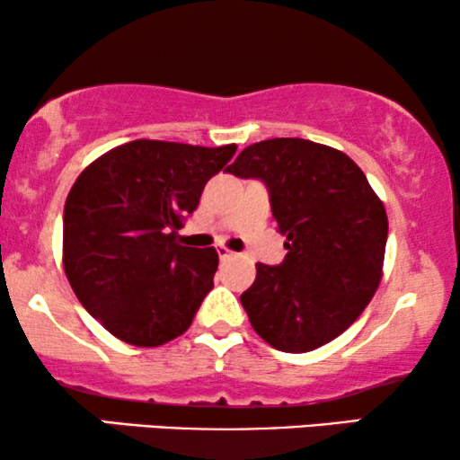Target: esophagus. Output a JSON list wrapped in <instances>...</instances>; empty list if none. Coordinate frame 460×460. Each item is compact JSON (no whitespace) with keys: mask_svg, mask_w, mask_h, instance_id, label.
Returning a JSON list of instances; mask_svg holds the SVG:
<instances>
[{"mask_svg":"<svg viewBox=\"0 0 460 460\" xmlns=\"http://www.w3.org/2000/svg\"><path fill=\"white\" fill-rule=\"evenodd\" d=\"M217 255H219V260H228V258H234V252H230L228 247H224V244H219L217 247Z\"/></svg>","mask_w":460,"mask_h":460,"instance_id":"1","label":"esophagus"}]
</instances>
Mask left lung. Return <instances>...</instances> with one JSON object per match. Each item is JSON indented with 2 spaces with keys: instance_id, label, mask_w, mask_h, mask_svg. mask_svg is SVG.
Here are the masks:
<instances>
[{
  "instance_id": "obj_1",
  "label": "left lung",
  "mask_w": 460,
  "mask_h": 460,
  "mask_svg": "<svg viewBox=\"0 0 460 460\" xmlns=\"http://www.w3.org/2000/svg\"><path fill=\"white\" fill-rule=\"evenodd\" d=\"M260 179L285 241L283 264H255L241 296L258 336L283 353H308L355 323L378 289L389 219L347 154L296 137L244 147L226 169Z\"/></svg>"
}]
</instances>
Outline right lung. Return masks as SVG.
<instances>
[{"label": "right lung", "instance_id": "1", "mask_svg": "<svg viewBox=\"0 0 460 460\" xmlns=\"http://www.w3.org/2000/svg\"><path fill=\"white\" fill-rule=\"evenodd\" d=\"M236 146L137 139L88 164L63 213V268L71 289L107 332L160 347L192 325L213 289V247L179 243L205 183Z\"/></svg>", "mask_w": 460, "mask_h": 460}]
</instances>
